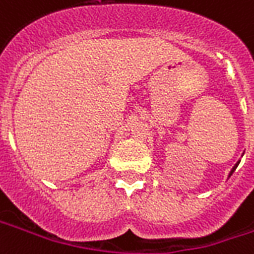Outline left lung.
Here are the masks:
<instances>
[{
	"label": "left lung",
	"instance_id": "8db88e82",
	"mask_svg": "<svg viewBox=\"0 0 254 254\" xmlns=\"http://www.w3.org/2000/svg\"><path fill=\"white\" fill-rule=\"evenodd\" d=\"M243 156H244V154H241V157H243ZM240 161H241V160H239V161L236 162V164H235V166H233V168H232V170H230V172H229V174H228V179H229L230 176H232V174H233V172H235V170H236V168H237V166H239Z\"/></svg>",
	"mask_w": 254,
	"mask_h": 254
}]
</instances>
